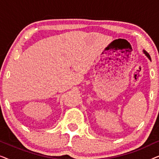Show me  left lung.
<instances>
[{"instance_id":"8db88e82","label":"left lung","mask_w":159,"mask_h":159,"mask_svg":"<svg viewBox=\"0 0 159 159\" xmlns=\"http://www.w3.org/2000/svg\"><path fill=\"white\" fill-rule=\"evenodd\" d=\"M143 52H144V53L145 54V55H146V56H147V57H148V58L150 60H151V56H150V55H149V53H148V52H146V51H143Z\"/></svg>"}]
</instances>
